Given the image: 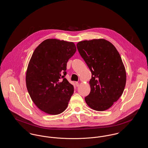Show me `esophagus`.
I'll use <instances>...</instances> for the list:
<instances>
[{"label": "esophagus", "mask_w": 148, "mask_h": 148, "mask_svg": "<svg viewBox=\"0 0 148 148\" xmlns=\"http://www.w3.org/2000/svg\"><path fill=\"white\" fill-rule=\"evenodd\" d=\"M75 84H76V86L77 87V86H79V83L78 82H76V83H75Z\"/></svg>", "instance_id": "esophagus-1"}]
</instances>
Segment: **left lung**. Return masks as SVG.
Returning <instances> with one entry per match:
<instances>
[{
	"instance_id": "left-lung-1",
	"label": "left lung",
	"mask_w": 148,
	"mask_h": 148,
	"mask_svg": "<svg viewBox=\"0 0 148 148\" xmlns=\"http://www.w3.org/2000/svg\"><path fill=\"white\" fill-rule=\"evenodd\" d=\"M77 50L92 72L87 105L97 111L109 109L123 94L127 80L124 65L112 43L104 39L77 42Z\"/></svg>"
}]
</instances>
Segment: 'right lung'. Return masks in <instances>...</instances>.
Returning <instances> with one entry per match:
<instances>
[{
	"instance_id": "obj_1",
	"label": "right lung",
	"mask_w": 148,
	"mask_h": 148,
	"mask_svg": "<svg viewBox=\"0 0 148 148\" xmlns=\"http://www.w3.org/2000/svg\"><path fill=\"white\" fill-rule=\"evenodd\" d=\"M77 50L74 42L48 39L34 51L26 73L29 95L43 112L63 113L74 92L73 85L65 77L66 64Z\"/></svg>"
}]
</instances>
